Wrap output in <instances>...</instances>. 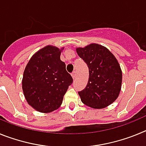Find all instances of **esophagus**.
<instances>
[{
  "instance_id": "obj_1",
  "label": "esophagus",
  "mask_w": 146,
  "mask_h": 146,
  "mask_svg": "<svg viewBox=\"0 0 146 146\" xmlns=\"http://www.w3.org/2000/svg\"><path fill=\"white\" fill-rule=\"evenodd\" d=\"M72 77H73V79H75L76 78V72L75 71H74V72H72Z\"/></svg>"
}]
</instances>
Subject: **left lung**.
Returning <instances> with one entry per match:
<instances>
[{
	"label": "left lung",
	"mask_w": 146,
	"mask_h": 146,
	"mask_svg": "<svg viewBox=\"0 0 146 146\" xmlns=\"http://www.w3.org/2000/svg\"><path fill=\"white\" fill-rule=\"evenodd\" d=\"M77 52L88 67V82L79 91L81 101L87 106L102 109L115 101L119 95L122 72L118 60L105 47L91 44Z\"/></svg>",
	"instance_id": "1"
}]
</instances>
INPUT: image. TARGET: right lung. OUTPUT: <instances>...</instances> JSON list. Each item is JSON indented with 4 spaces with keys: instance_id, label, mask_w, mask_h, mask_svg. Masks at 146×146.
I'll use <instances>...</instances> for the list:
<instances>
[{
    "instance_id": "add662e5",
    "label": "right lung",
    "mask_w": 146,
    "mask_h": 146,
    "mask_svg": "<svg viewBox=\"0 0 146 146\" xmlns=\"http://www.w3.org/2000/svg\"><path fill=\"white\" fill-rule=\"evenodd\" d=\"M58 47L47 46L30 59L23 79V90L28 104L37 111L50 113L61 105L73 79L60 58Z\"/></svg>"
}]
</instances>
